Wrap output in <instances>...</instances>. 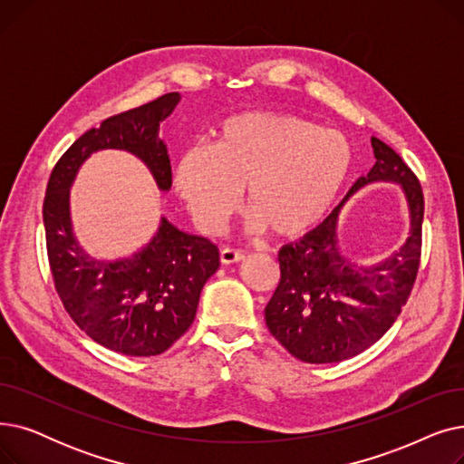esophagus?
Masks as SVG:
<instances>
[{
  "label": "esophagus",
  "mask_w": 464,
  "mask_h": 464,
  "mask_svg": "<svg viewBox=\"0 0 464 464\" xmlns=\"http://www.w3.org/2000/svg\"><path fill=\"white\" fill-rule=\"evenodd\" d=\"M219 259H222V263L226 265H231V263H238L245 259V252L242 250H237V248H224L222 252H219Z\"/></svg>",
  "instance_id": "obj_1"
}]
</instances>
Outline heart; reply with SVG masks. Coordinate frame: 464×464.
<instances>
[{
	"instance_id": "1",
	"label": "heart",
	"mask_w": 464,
	"mask_h": 464,
	"mask_svg": "<svg viewBox=\"0 0 464 464\" xmlns=\"http://www.w3.org/2000/svg\"><path fill=\"white\" fill-rule=\"evenodd\" d=\"M352 165L344 133L294 114L242 112L219 121L208 149L179 158L173 182L205 233L222 229L245 189L252 222L291 238L322 222Z\"/></svg>"
}]
</instances>
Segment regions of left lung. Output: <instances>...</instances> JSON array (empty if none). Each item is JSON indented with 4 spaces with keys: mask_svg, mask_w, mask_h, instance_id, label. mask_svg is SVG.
<instances>
[{
    "mask_svg": "<svg viewBox=\"0 0 464 464\" xmlns=\"http://www.w3.org/2000/svg\"><path fill=\"white\" fill-rule=\"evenodd\" d=\"M376 163L348 195L371 182H399L410 207V237L392 257L355 266L338 252L343 203L322 226L278 254L280 282L265 308L271 334L304 362L350 359L387 333L406 304L421 259L423 189L413 170L383 140L372 137Z\"/></svg>",
    "mask_w": 464,
    "mask_h": 464,
    "instance_id": "left-lung-1",
    "label": "left lung"
}]
</instances>
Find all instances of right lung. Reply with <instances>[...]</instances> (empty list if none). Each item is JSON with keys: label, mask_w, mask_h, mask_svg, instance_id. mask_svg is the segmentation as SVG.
<instances>
[{"label": "right lung", "mask_w": 464, "mask_h": 464, "mask_svg": "<svg viewBox=\"0 0 464 464\" xmlns=\"http://www.w3.org/2000/svg\"><path fill=\"white\" fill-rule=\"evenodd\" d=\"M179 102V92L165 93L81 135L54 165L43 203L48 265L63 308L97 344L133 357L160 355L189 329L201 289L219 266L218 246L161 218L133 257L95 259L72 237L69 188L90 154L118 149L140 158L167 191L173 175L160 124Z\"/></svg>", "instance_id": "right-lung-1"}]
</instances>
